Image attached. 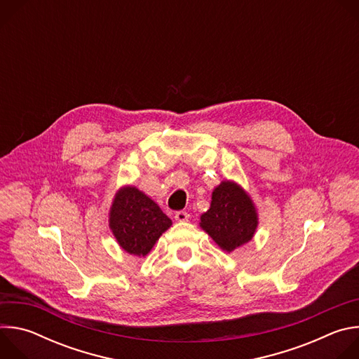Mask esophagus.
<instances>
[{
  "label": "esophagus",
  "mask_w": 359,
  "mask_h": 359,
  "mask_svg": "<svg viewBox=\"0 0 359 359\" xmlns=\"http://www.w3.org/2000/svg\"><path fill=\"white\" fill-rule=\"evenodd\" d=\"M175 219H176L177 222H187V220H189V213L180 210V212H177V213L175 215Z\"/></svg>",
  "instance_id": "obj_1"
}]
</instances>
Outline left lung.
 <instances>
[{"mask_svg": "<svg viewBox=\"0 0 359 359\" xmlns=\"http://www.w3.org/2000/svg\"><path fill=\"white\" fill-rule=\"evenodd\" d=\"M200 220L201 229L227 252L250 241L259 224L252 201L233 182H222L215 189L210 209Z\"/></svg>", "mask_w": 359, "mask_h": 359, "instance_id": "obj_1", "label": "left lung"}]
</instances>
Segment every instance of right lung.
Wrapping results in <instances>:
<instances>
[{
  "label": "right lung",
  "instance_id": "add662e5",
  "mask_svg": "<svg viewBox=\"0 0 359 359\" xmlns=\"http://www.w3.org/2000/svg\"><path fill=\"white\" fill-rule=\"evenodd\" d=\"M109 226L119 245L133 255H146L172 220L158 204L136 187L116 193L109 215Z\"/></svg>",
  "mask_w": 359,
  "mask_h": 359
}]
</instances>
